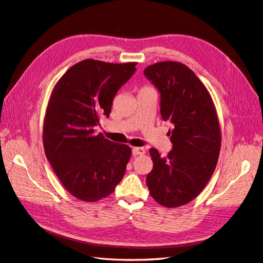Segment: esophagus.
<instances>
[{
	"mask_svg": "<svg viewBox=\"0 0 263 263\" xmlns=\"http://www.w3.org/2000/svg\"><path fill=\"white\" fill-rule=\"evenodd\" d=\"M146 154V149L145 148H141V147H134L133 148V156L136 157V156H142Z\"/></svg>",
	"mask_w": 263,
	"mask_h": 263,
	"instance_id": "obj_1",
	"label": "esophagus"
}]
</instances>
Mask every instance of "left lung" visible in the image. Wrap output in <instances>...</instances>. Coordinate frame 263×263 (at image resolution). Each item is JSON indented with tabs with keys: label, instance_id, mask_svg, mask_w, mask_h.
Listing matches in <instances>:
<instances>
[{
	"label": "left lung",
	"instance_id": "left-lung-1",
	"mask_svg": "<svg viewBox=\"0 0 263 263\" xmlns=\"http://www.w3.org/2000/svg\"><path fill=\"white\" fill-rule=\"evenodd\" d=\"M145 77L160 93V113L170 121L172 149L161 157L149 150L154 168L147 186L156 202L179 208L200 194L216 168L220 151V128L211 95L185 65L162 61L147 67Z\"/></svg>",
	"mask_w": 263,
	"mask_h": 263
}]
</instances>
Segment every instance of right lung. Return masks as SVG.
<instances>
[{
	"instance_id": "add662e5",
	"label": "right lung",
	"mask_w": 263,
	"mask_h": 263,
	"mask_svg": "<svg viewBox=\"0 0 263 263\" xmlns=\"http://www.w3.org/2000/svg\"><path fill=\"white\" fill-rule=\"evenodd\" d=\"M137 62L76 63L55 84L44 121V149L62 185L79 200L97 202L122 181L129 146L95 134L109 116L113 99L136 71Z\"/></svg>"
}]
</instances>
